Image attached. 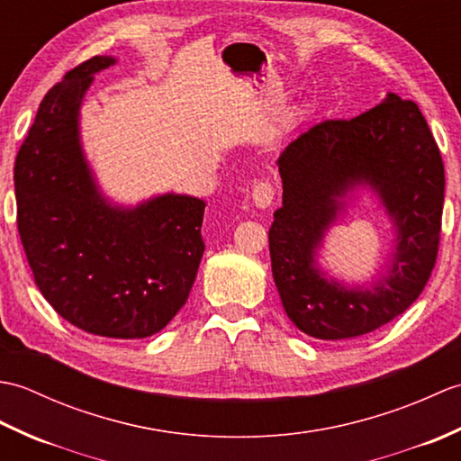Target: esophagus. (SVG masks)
I'll return each instance as SVG.
<instances>
[{"label":"esophagus","mask_w":461,"mask_h":461,"mask_svg":"<svg viewBox=\"0 0 461 461\" xmlns=\"http://www.w3.org/2000/svg\"><path fill=\"white\" fill-rule=\"evenodd\" d=\"M251 198H253V203L258 205V208H269V205L273 203V198H276V190H273V185L269 182H258L256 185H253L251 190Z\"/></svg>","instance_id":"34e87169"}]
</instances>
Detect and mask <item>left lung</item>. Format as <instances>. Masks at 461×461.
Wrapping results in <instances>:
<instances>
[{
    "label": "left lung",
    "instance_id": "left-lung-1",
    "mask_svg": "<svg viewBox=\"0 0 461 461\" xmlns=\"http://www.w3.org/2000/svg\"><path fill=\"white\" fill-rule=\"evenodd\" d=\"M283 205L269 228L271 271L287 317L312 339L366 335L404 312L422 293L438 256L444 162L418 104L388 93L350 121H325L281 152ZM375 191L395 248L368 286L320 267L326 231L358 189Z\"/></svg>",
    "mask_w": 461,
    "mask_h": 461
}]
</instances>
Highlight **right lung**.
I'll use <instances>...</instances> for the list:
<instances>
[{
  "label": "right lung",
  "mask_w": 461,
  "mask_h": 461,
  "mask_svg": "<svg viewBox=\"0 0 461 461\" xmlns=\"http://www.w3.org/2000/svg\"><path fill=\"white\" fill-rule=\"evenodd\" d=\"M116 63L93 57L39 104L17 152V230L39 291L91 335L146 339L188 301L203 256L205 202L158 194L136 205L104 195L81 140V106L95 75Z\"/></svg>",
  "instance_id": "1"
}]
</instances>
